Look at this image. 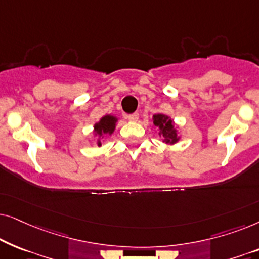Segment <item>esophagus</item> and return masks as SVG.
<instances>
[{
  "label": "esophagus",
  "mask_w": 259,
  "mask_h": 259,
  "mask_svg": "<svg viewBox=\"0 0 259 259\" xmlns=\"http://www.w3.org/2000/svg\"><path fill=\"white\" fill-rule=\"evenodd\" d=\"M127 119L131 120V121H137V120L139 119V114H138V113H133V114L127 115Z\"/></svg>",
  "instance_id": "34e87169"
}]
</instances>
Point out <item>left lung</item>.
Masks as SVG:
<instances>
[{"label": "left lung", "instance_id": "obj_1", "mask_svg": "<svg viewBox=\"0 0 259 259\" xmlns=\"http://www.w3.org/2000/svg\"><path fill=\"white\" fill-rule=\"evenodd\" d=\"M153 125L158 127L159 134L165 138L166 143L173 144L178 141V137H177V132L175 127H173L172 120L168 119L167 116L162 114L153 115Z\"/></svg>", "mask_w": 259, "mask_h": 259}]
</instances>
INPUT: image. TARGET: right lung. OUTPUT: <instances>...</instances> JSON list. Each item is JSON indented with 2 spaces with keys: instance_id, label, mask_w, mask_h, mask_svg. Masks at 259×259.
I'll list each match as a JSON object with an SVG mask.
<instances>
[{
  "instance_id": "obj_1",
  "label": "right lung",
  "mask_w": 259,
  "mask_h": 259,
  "mask_svg": "<svg viewBox=\"0 0 259 259\" xmlns=\"http://www.w3.org/2000/svg\"><path fill=\"white\" fill-rule=\"evenodd\" d=\"M115 122H116V119L114 118V116L106 115L100 120V122H98L97 125L94 126L95 132H97L98 134H102V133L111 134V133H113V131H114ZM98 145L100 146L101 145L100 141H98Z\"/></svg>"
}]
</instances>
